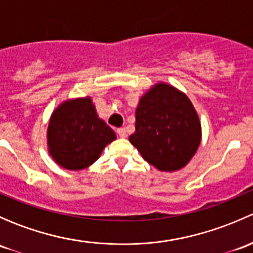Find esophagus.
<instances>
[{"instance_id": "obj_1", "label": "esophagus", "mask_w": 253, "mask_h": 253, "mask_svg": "<svg viewBox=\"0 0 253 253\" xmlns=\"http://www.w3.org/2000/svg\"><path fill=\"white\" fill-rule=\"evenodd\" d=\"M117 134H119V137H121V138H125V137L127 136L126 133V128H124V127H121V128H117Z\"/></svg>"}]
</instances>
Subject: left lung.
I'll return each instance as SVG.
<instances>
[{
    "mask_svg": "<svg viewBox=\"0 0 253 253\" xmlns=\"http://www.w3.org/2000/svg\"><path fill=\"white\" fill-rule=\"evenodd\" d=\"M129 142L158 170L185 167L201 143L200 119L190 99L169 84H155L139 100Z\"/></svg>",
    "mask_w": 253,
    "mask_h": 253,
    "instance_id": "left-lung-1",
    "label": "left lung"
}]
</instances>
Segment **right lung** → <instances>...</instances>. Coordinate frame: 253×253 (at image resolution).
<instances>
[{"mask_svg": "<svg viewBox=\"0 0 253 253\" xmlns=\"http://www.w3.org/2000/svg\"><path fill=\"white\" fill-rule=\"evenodd\" d=\"M114 139L115 132L99 119L90 98L65 101L53 111L48 124V152L68 170L88 168Z\"/></svg>", "mask_w": 253, "mask_h": 253, "instance_id": "right-lung-1", "label": "right lung"}]
</instances>
